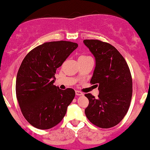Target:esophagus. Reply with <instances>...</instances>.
Returning <instances> with one entry per match:
<instances>
[{
	"label": "esophagus",
	"instance_id": "34e87169",
	"mask_svg": "<svg viewBox=\"0 0 150 150\" xmlns=\"http://www.w3.org/2000/svg\"><path fill=\"white\" fill-rule=\"evenodd\" d=\"M76 95V96H82L83 95V93L81 91H75Z\"/></svg>",
	"mask_w": 150,
	"mask_h": 150
}]
</instances>
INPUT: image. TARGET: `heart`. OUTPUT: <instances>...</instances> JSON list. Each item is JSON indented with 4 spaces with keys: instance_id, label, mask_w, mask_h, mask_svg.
<instances>
[{
    "instance_id": "b5f03b06",
    "label": "heart",
    "mask_w": 150,
    "mask_h": 150,
    "mask_svg": "<svg viewBox=\"0 0 150 150\" xmlns=\"http://www.w3.org/2000/svg\"><path fill=\"white\" fill-rule=\"evenodd\" d=\"M88 57H90L88 56H85V55H81V56L79 57V59H85V58H88Z\"/></svg>"
}]
</instances>
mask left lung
Listing matches in <instances>:
<instances>
[{
	"label": "left lung",
	"mask_w": 150,
	"mask_h": 150,
	"mask_svg": "<svg viewBox=\"0 0 150 150\" xmlns=\"http://www.w3.org/2000/svg\"><path fill=\"white\" fill-rule=\"evenodd\" d=\"M83 43L96 59V67L90 83L98 86L95 98L86 93L89 103L85 114L91 123L110 128L125 117L132 95V79L127 62L110 44L98 40H84Z\"/></svg>",
	"instance_id": "obj_1"
}]
</instances>
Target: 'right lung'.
Listing matches in <instances>:
<instances>
[{"mask_svg":"<svg viewBox=\"0 0 150 150\" xmlns=\"http://www.w3.org/2000/svg\"><path fill=\"white\" fill-rule=\"evenodd\" d=\"M78 44L45 42L32 50L22 62L16 78V97L26 120L36 128L50 129L59 123L75 96L74 89L54 85L57 69Z\"/></svg>","mask_w":150,"mask_h":150,"instance_id":"obj_1","label":"right lung"}]
</instances>
